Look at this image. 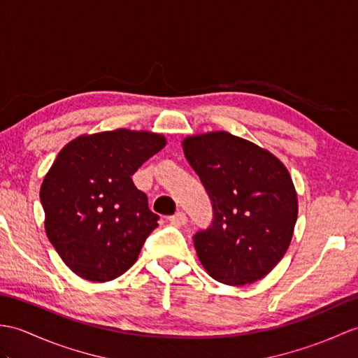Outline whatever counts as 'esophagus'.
<instances>
[{
    "label": "esophagus",
    "mask_w": 358,
    "mask_h": 358,
    "mask_svg": "<svg viewBox=\"0 0 358 358\" xmlns=\"http://www.w3.org/2000/svg\"><path fill=\"white\" fill-rule=\"evenodd\" d=\"M186 221H187L186 213H182V212H177L176 215H172V217H169V222L172 224V226H177V227L185 226Z\"/></svg>",
    "instance_id": "34e87169"
}]
</instances>
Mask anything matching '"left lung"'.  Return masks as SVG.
I'll return each instance as SVG.
<instances>
[{
  "label": "left lung",
  "instance_id": "obj_1",
  "mask_svg": "<svg viewBox=\"0 0 358 358\" xmlns=\"http://www.w3.org/2000/svg\"><path fill=\"white\" fill-rule=\"evenodd\" d=\"M182 149L213 206L210 227L194 235L204 270L227 285L267 276L288 250L297 220L284 163L226 131L187 137Z\"/></svg>",
  "mask_w": 358,
  "mask_h": 358
}]
</instances>
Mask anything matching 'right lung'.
I'll use <instances>...</instances> for the list:
<instances>
[{"mask_svg": "<svg viewBox=\"0 0 358 358\" xmlns=\"http://www.w3.org/2000/svg\"><path fill=\"white\" fill-rule=\"evenodd\" d=\"M166 145L160 134L115 129L71 140L41 186L45 234L73 273L106 282L132 267L159 215L131 176Z\"/></svg>", "mask_w": 358, "mask_h": 358, "instance_id": "1", "label": "right lung"}]
</instances>
